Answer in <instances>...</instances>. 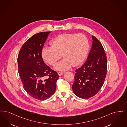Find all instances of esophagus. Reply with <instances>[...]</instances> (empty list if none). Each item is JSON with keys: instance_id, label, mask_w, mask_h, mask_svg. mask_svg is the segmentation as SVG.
<instances>
[{"instance_id": "esophagus-1", "label": "esophagus", "mask_w": 127, "mask_h": 127, "mask_svg": "<svg viewBox=\"0 0 127 127\" xmlns=\"http://www.w3.org/2000/svg\"><path fill=\"white\" fill-rule=\"evenodd\" d=\"M64 73V72H58V74L59 76H61V75H63Z\"/></svg>"}]
</instances>
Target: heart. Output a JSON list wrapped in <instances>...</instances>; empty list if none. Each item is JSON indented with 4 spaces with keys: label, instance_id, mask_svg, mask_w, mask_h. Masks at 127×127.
Instances as JSON below:
<instances>
[{
    "label": "heart",
    "instance_id": "1",
    "mask_svg": "<svg viewBox=\"0 0 127 127\" xmlns=\"http://www.w3.org/2000/svg\"><path fill=\"white\" fill-rule=\"evenodd\" d=\"M50 45L43 48L42 56L47 64L54 65L63 55L64 59L55 66V69L60 71L66 70L72 64L77 66L81 64L89 48L88 39L83 33L62 34L53 39Z\"/></svg>",
    "mask_w": 127,
    "mask_h": 127
}]
</instances>
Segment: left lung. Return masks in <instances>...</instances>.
Returning a JSON list of instances; mask_svg holds the SVG:
<instances>
[{
	"label": "left lung",
	"instance_id": "left-lung-1",
	"mask_svg": "<svg viewBox=\"0 0 127 127\" xmlns=\"http://www.w3.org/2000/svg\"><path fill=\"white\" fill-rule=\"evenodd\" d=\"M93 46L87 60L75 71L72 91L82 99H89L98 93L104 83L107 61L105 51L99 41L94 35Z\"/></svg>",
	"mask_w": 127,
	"mask_h": 127
}]
</instances>
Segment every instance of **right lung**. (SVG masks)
Wrapping results in <instances>:
<instances>
[{
  "mask_svg": "<svg viewBox=\"0 0 127 127\" xmlns=\"http://www.w3.org/2000/svg\"><path fill=\"white\" fill-rule=\"evenodd\" d=\"M50 33L40 32L28 39L22 45L17 58L18 73L24 89L31 97L40 100L47 99L54 94L59 77L57 72L46 65L41 55Z\"/></svg>",
  "mask_w": 127,
  "mask_h": 127,
  "instance_id": "right-lung-1",
  "label": "right lung"
}]
</instances>
